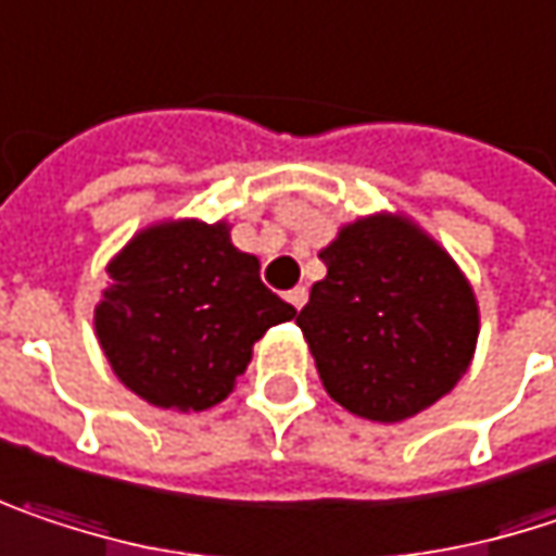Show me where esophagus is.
Returning <instances> with one entry per match:
<instances>
[{"label":"esophagus","instance_id":"34e87169","mask_svg":"<svg viewBox=\"0 0 556 556\" xmlns=\"http://www.w3.org/2000/svg\"><path fill=\"white\" fill-rule=\"evenodd\" d=\"M286 302H289V305L299 312V308L308 302V289H305V286H295V289H289V292H286Z\"/></svg>","mask_w":556,"mask_h":556}]
</instances>
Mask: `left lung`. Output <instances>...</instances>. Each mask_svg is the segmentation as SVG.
Masks as SVG:
<instances>
[{
  "mask_svg": "<svg viewBox=\"0 0 556 556\" xmlns=\"http://www.w3.org/2000/svg\"><path fill=\"white\" fill-rule=\"evenodd\" d=\"M318 257L328 277L295 325L340 407L401 424L462 381L478 346V295L429 231L404 213H372L340 226Z\"/></svg>",
  "mask_w": 556,
  "mask_h": 556,
  "instance_id": "8db88e82",
  "label": "left lung"
}]
</instances>
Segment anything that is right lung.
I'll use <instances>...</instances> for the list:
<instances>
[{
	"instance_id": "add662e5",
	"label": "right lung",
	"mask_w": 556,
	"mask_h": 556,
	"mask_svg": "<svg viewBox=\"0 0 556 556\" xmlns=\"http://www.w3.org/2000/svg\"><path fill=\"white\" fill-rule=\"evenodd\" d=\"M231 226L165 219L111 257L94 333L129 391L162 410H210L235 391L254 343L295 308L261 282Z\"/></svg>"
}]
</instances>
